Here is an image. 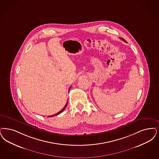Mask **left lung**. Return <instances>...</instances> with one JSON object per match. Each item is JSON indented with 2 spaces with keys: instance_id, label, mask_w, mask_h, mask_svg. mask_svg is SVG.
Here are the masks:
<instances>
[{
  "instance_id": "obj_1",
  "label": "left lung",
  "mask_w": 159,
  "mask_h": 159,
  "mask_svg": "<svg viewBox=\"0 0 159 159\" xmlns=\"http://www.w3.org/2000/svg\"><path fill=\"white\" fill-rule=\"evenodd\" d=\"M121 39H122V41H124V42H125V39H124V38H121Z\"/></svg>"
}]
</instances>
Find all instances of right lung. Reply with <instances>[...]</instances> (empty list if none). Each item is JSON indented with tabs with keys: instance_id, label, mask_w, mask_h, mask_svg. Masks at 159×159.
<instances>
[{
	"instance_id": "obj_1",
	"label": "right lung",
	"mask_w": 159,
	"mask_h": 159,
	"mask_svg": "<svg viewBox=\"0 0 159 159\" xmlns=\"http://www.w3.org/2000/svg\"><path fill=\"white\" fill-rule=\"evenodd\" d=\"M71 88V87H70ZM70 88H69V91L70 90ZM67 103H66V104L65 105V106H64V107L59 112H58V113H57V114H56L53 115H50V116H48V117H51V116H57V115H58V114H61L63 111L65 109V108H66V107H67Z\"/></svg>"
}]
</instances>
